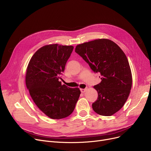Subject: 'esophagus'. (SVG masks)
I'll list each match as a JSON object with an SVG mask.
<instances>
[{"label":"esophagus","mask_w":151,"mask_h":151,"mask_svg":"<svg viewBox=\"0 0 151 151\" xmlns=\"http://www.w3.org/2000/svg\"><path fill=\"white\" fill-rule=\"evenodd\" d=\"M80 91H81V92L82 93H84V92L87 91V89H81Z\"/></svg>","instance_id":"obj_1"}]
</instances>
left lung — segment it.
<instances>
[{"instance_id": "left-lung-1", "label": "left lung", "mask_w": 151, "mask_h": 151, "mask_svg": "<svg viewBox=\"0 0 151 151\" xmlns=\"http://www.w3.org/2000/svg\"><path fill=\"white\" fill-rule=\"evenodd\" d=\"M75 52L94 72L100 73L101 83L93 86L98 92L93 111L101 116L113 115L124 105L132 88V71L125 53L106 38L78 45Z\"/></svg>"}]
</instances>
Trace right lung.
<instances>
[{
  "mask_svg": "<svg viewBox=\"0 0 151 151\" xmlns=\"http://www.w3.org/2000/svg\"><path fill=\"white\" fill-rule=\"evenodd\" d=\"M73 50V46H43L32 55L26 69V84L30 96L37 106L53 119L72 113L81 93L78 88H68L59 80Z\"/></svg>",
  "mask_w": 151,
  "mask_h": 151,
  "instance_id": "add662e5",
  "label": "right lung"
}]
</instances>
